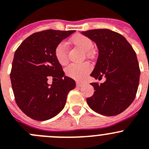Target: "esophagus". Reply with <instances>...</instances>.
I'll return each mask as SVG.
<instances>
[{"instance_id":"34e87169","label":"esophagus","mask_w":149,"mask_h":149,"mask_svg":"<svg viewBox=\"0 0 149 149\" xmlns=\"http://www.w3.org/2000/svg\"><path fill=\"white\" fill-rule=\"evenodd\" d=\"M77 87H81L82 86L84 85V83H82V82H77Z\"/></svg>"}]
</instances>
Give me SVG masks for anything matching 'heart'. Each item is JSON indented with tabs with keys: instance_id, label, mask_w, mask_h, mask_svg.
I'll return each mask as SVG.
<instances>
[{
	"instance_id": "1",
	"label": "heart",
	"mask_w": 149,
	"mask_h": 149,
	"mask_svg": "<svg viewBox=\"0 0 149 149\" xmlns=\"http://www.w3.org/2000/svg\"><path fill=\"white\" fill-rule=\"evenodd\" d=\"M74 44L80 47L87 55L91 54V51L94 47L92 40L84 35H77L72 38ZM54 56L56 60L61 65H64L68 62V48L67 44L64 41L61 42L56 46L54 49ZM91 71V66L87 63H83L70 64L65 69L66 75L75 80H82Z\"/></svg>"
}]
</instances>
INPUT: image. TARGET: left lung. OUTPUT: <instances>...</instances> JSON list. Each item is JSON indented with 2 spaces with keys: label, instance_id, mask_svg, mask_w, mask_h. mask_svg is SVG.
Masks as SVG:
<instances>
[{
  "label": "left lung",
  "instance_id": "1",
  "mask_svg": "<svg viewBox=\"0 0 149 149\" xmlns=\"http://www.w3.org/2000/svg\"><path fill=\"white\" fill-rule=\"evenodd\" d=\"M82 34L93 40L99 50L91 76L106 79L103 84H91L95 91L87 103L103 115L120 114L132 104L138 88L140 71L136 53L123 35L111 30L91 29Z\"/></svg>",
  "mask_w": 149,
  "mask_h": 149
}]
</instances>
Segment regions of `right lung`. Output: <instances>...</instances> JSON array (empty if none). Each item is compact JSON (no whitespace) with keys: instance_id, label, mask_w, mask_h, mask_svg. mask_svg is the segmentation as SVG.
Wrapping results in <instances>:
<instances>
[{"instance_id":"add662e5","label":"right lung","mask_w":149,"mask_h":149,"mask_svg":"<svg viewBox=\"0 0 149 149\" xmlns=\"http://www.w3.org/2000/svg\"><path fill=\"white\" fill-rule=\"evenodd\" d=\"M75 32L48 29L35 32L15 51L10 79L17 105L28 117L38 121L51 119L64 108L75 81L65 76L56 60L54 49ZM49 77L57 79L51 85Z\"/></svg>"}]
</instances>
